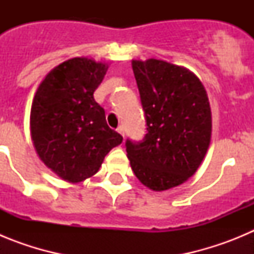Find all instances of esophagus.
Instances as JSON below:
<instances>
[{"instance_id": "1", "label": "esophagus", "mask_w": 254, "mask_h": 254, "mask_svg": "<svg viewBox=\"0 0 254 254\" xmlns=\"http://www.w3.org/2000/svg\"><path fill=\"white\" fill-rule=\"evenodd\" d=\"M117 131L120 132V133H121V134H122L123 137H125V128H123L122 126H120V127H118V128H117Z\"/></svg>"}]
</instances>
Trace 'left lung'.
I'll use <instances>...</instances> for the list:
<instances>
[{"mask_svg": "<svg viewBox=\"0 0 254 254\" xmlns=\"http://www.w3.org/2000/svg\"><path fill=\"white\" fill-rule=\"evenodd\" d=\"M146 132L126 141L134 176L152 190H165L192 177L211 138V109L202 82L185 67L160 60L132 61Z\"/></svg>", "mask_w": 254, "mask_h": 254, "instance_id": "left-lung-1", "label": "left lung"}]
</instances>
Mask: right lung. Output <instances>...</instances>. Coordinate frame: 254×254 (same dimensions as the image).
<instances>
[{"mask_svg":"<svg viewBox=\"0 0 254 254\" xmlns=\"http://www.w3.org/2000/svg\"><path fill=\"white\" fill-rule=\"evenodd\" d=\"M108 66L85 57L68 60L46 76L30 112L31 138L40 160L71 183L94 176L105 155L122 142L94 99Z\"/></svg>","mask_w":254,"mask_h":254,"instance_id":"add662e5","label":"right lung"}]
</instances>
